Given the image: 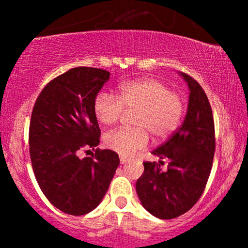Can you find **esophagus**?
Returning a JSON list of instances; mask_svg holds the SVG:
<instances>
[{
	"mask_svg": "<svg viewBox=\"0 0 248 248\" xmlns=\"http://www.w3.org/2000/svg\"><path fill=\"white\" fill-rule=\"evenodd\" d=\"M120 162H121V164H126V163H129V162H131V159L126 158V157H124V156H121V157H120Z\"/></svg>",
	"mask_w": 248,
	"mask_h": 248,
	"instance_id": "1",
	"label": "esophagus"
}]
</instances>
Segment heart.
<instances>
[{"mask_svg":"<svg viewBox=\"0 0 248 248\" xmlns=\"http://www.w3.org/2000/svg\"><path fill=\"white\" fill-rule=\"evenodd\" d=\"M124 109L133 110L134 127H120L104 136V145L128 157L144 149L149 133L155 140L170 137L181 122L185 104L181 94L155 78H140L120 84L117 96L99 92L93 101V112L101 124H116Z\"/></svg>","mask_w":248,"mask_h":248,"instance_id":"1","label":"heart"}]
</instances>
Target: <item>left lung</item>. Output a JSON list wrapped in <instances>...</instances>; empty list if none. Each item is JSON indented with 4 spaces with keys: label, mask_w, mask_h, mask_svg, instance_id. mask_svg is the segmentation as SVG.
<instances>
[{
    "label": "left lung",
    "mask_w": 248,
    "mask_h": 248,
    "mask_svg": "<svg viewBox=\"0 0 248 248\" xmlns=\"http://www.w3.org/2000/svg\"><path fill=\"white\" fill-rule=\"evenodd\" d=\"M189 87V102L184 124L152 154L164 162H144L137 181L142 206L161 219L181 216L194 206L204 192L214 161L216 139L211 106L197 80L181 73Z\"/></svg>",
    "instance_id": "1"
}]
</instances>
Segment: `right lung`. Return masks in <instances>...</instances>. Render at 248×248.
I'll return each instance as SVG.
<instances>
[{
    "instance_id": "1",
    "label": "right lung",
    "mask_w": 248,
    "mask_h": 248,
    "mask_svg": "<svg viewBox=\"0 0 248 248\" xmlns=\"http://www.w3.org/2000/svg\"><path fill=\"white\" fill-rule=\"evenodd\" d=\"M109 78L106 69H69L47 82L32 109L29 145L34 176L47 201L64 214L81 216L96 209L120 164L116 152L96 149L101 129L93 101ZM89 147L95 152L80 160L78 151Z\"/></svg>"
}]
</instances>
